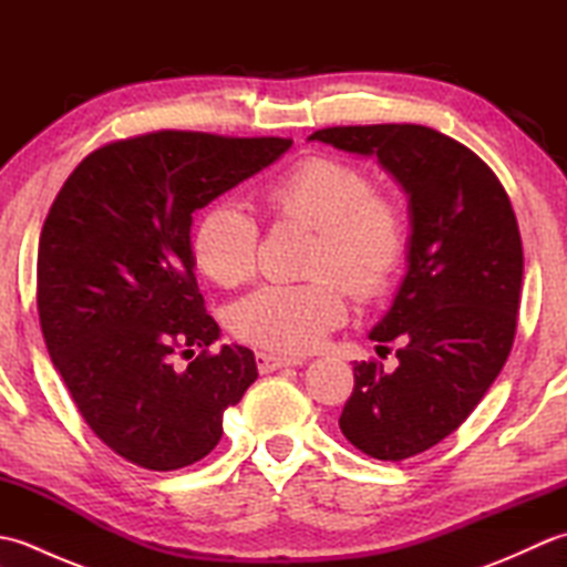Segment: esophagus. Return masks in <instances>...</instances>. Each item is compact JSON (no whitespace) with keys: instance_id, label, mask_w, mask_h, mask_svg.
<instances>
[{"instance_id":"1","label":"esophagus","mask_w":567,"mask_h":567,"mask_svg":"<svg viewBox=\"0 0 567 567\" xmlns=\"http://www.w3.org/2000/svg\"><path fill=\"white\" fill-rule=\"evenodd\" d=\"M302 363V358H285V355H272V353H256V365L262 372V375H268V372H275L280 368H290V365H299Z\"/></svg>"}]
</instances>
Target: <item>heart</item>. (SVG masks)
<instances>
[{
  "label": "heart",
  "mask_w": 567,
  "mask_h": 567,
  "mask_svg": "<svg viewBox=\"0 0 567 567\" xmlns=\"http://www.w3.org/2000/svg\"><path fill=\"white\" fill-rule=\"evenodd\" d=\"M262 202L280 221L317 231L305 285H268L231 311L240 341L277 353H302L346 317V295L384 292L404 256V221L392 202L375 195L360 167L339 158L302 161L262 189ZM258 224L236 204H214L192 234L197 268L221 287H238L256 275ZM340 277L338 281L330 275Z\"/></svg>",
  "instance_id": "obj_1"
}]
</instances>
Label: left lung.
Listing matches in <instances>:
<instances>
[{
  "instance_id": "obj_1",
  "label": "left lung",
  "mask_w": 567,
  "mask_h": 567,
  "mask_svg": "<svg viewBox=\"0 0 567 567\" xmlns=\"http://www.w3.org/2000/svg\"><path fill=\"white\" fill-rule=\"evenodd\" d=\"M309 141L378 158L409 199L406 272L368 333L400 346V365L355 363L339 419L355 449L404 461L461 426L507 363L524 275L519 224L497 175L433 128L333 126Z\"/></svg>"
}]
</instances>
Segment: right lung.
<instances>
[{
	"label": "right lung",
	"mask_w": 567,
	"mask_h": 567,
	"mask_svg": "<svg viewBox=\"0 0 567 567\" xmlns=\"http://www.w3.org/2000/svg\"><path fill=\"white\" fill-rule=\"evenodd\" d=\"M290 146L158 131L90 153L58 192L39 244L43 339L82 419L126 461L163 473L202 461L256 382L250 348L207 353L221 329L197 287L192 214Z\"/></svg>",
	"instance_id": "add662e5"
}]
</instances>
